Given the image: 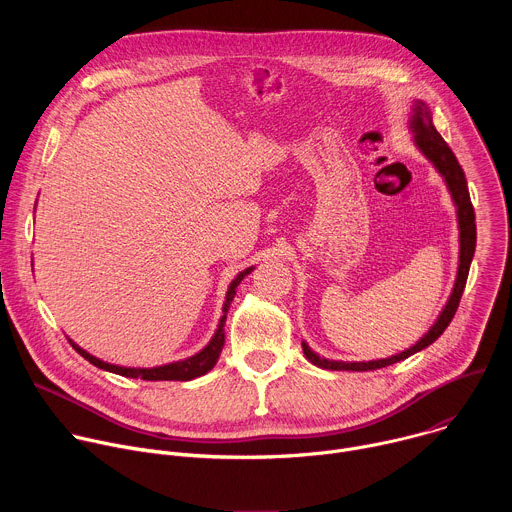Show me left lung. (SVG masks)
<instances>
[{"label":"left lung","mask_w":512,"mask_h":512,"mask_svg":"<svg viewBox=\"0 0 512 512\" xmlns=\"http://www.w3.org/2000/svg\"><path fill=\"white\" fill-rule=\"evenodd\" d=\"M409 131L413 133V143L415 148L425 156V160L431 162V166L435 168V172L440 174L446 182V188L452 196V202L456 206V218H458V241H460V253H458V273H456V281L452 287V294L446 302V306L442 308L440 316L431 324V328L407 350L393 354L389 358H379V360H360V362H344V360H330L320 356L318 352H314L306 340H302V348L306 358L316 364L320 369L326 371H375V369H383L389 367V364H395L399 360L409 358L411 354L427 348L429 344H433L437 338L444 334V330L450 326L460 298H462V291L466 287V279H468V271H470V263L474 257V249H476V223H474V208L470 202V192H468V182L464 176L462 166L458 164L454 152L450 150V145L444 141V137L437 133L433 119H431V111L429 107L415 99L411 105V115L407 119Z\"/></svg>","instance_id":"1"}]
</instances>
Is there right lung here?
<instances>
[{"instance_id": "add662e5", "label": "right lung", "mask_w": 512, "mask_h": 512, "mask_svg": "<svg viewBox=\"0 0 512 512\" xmlns=\"http://www.w3.org/2000/svg\"><path fill=\"white\" fill-rule=\"evenodd\" d=\"M255 267H247L245 271L237 273V277L231 281L229 289H227V298H225V304H223V316L221 320H218V328L216 332L212 334V338L208 340V344L198 350L196 354L188 356V358H182V360H176V362H168V364H160V367H152V369H141V367H119V364H111V362H105L97 356H93L91 352H87L85 348H81L77 342H72L68 338V342L72 344V348H75L83 358H87L91 364H95L97 369H103V371H109V373H115V375H121V377H129V379H143V381H192L196 377H202L206 375L208 371H212V367L216 364L218 356H221V350H223V344H225V322H227V312L231 308V302L237 294V287L239 283L253 271Z\"/></svg>"}]
</instances>
